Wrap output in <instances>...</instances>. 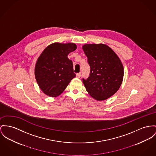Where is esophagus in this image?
I'll return each instance as SVG.
<instances>
[{"label":"esophagus","instance_id":"34e87169","mask_svg":"<svg viewBox=\"0 0 156 156\" xmlns=\"http://www.w3.org/2000/svg\"><path fill=\"white\" fill-rule=\"evenodd\" d=\"M81 77V73H77L76 74V77L80 78Z\"/></svg>","mask_w":156,"mask_h":156}]
</instances>
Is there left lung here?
Listing matches in <instances>:
<instances>
[{"mask_svg":"<svg viewBox=\"0 0 156 156\" xmlns=\"http://www.w3.org/2000/svg\"><path fill=\"white\" fill-rule=\"evenodd\" d=\"M83 50L90 66L89 77L82 79L86 90L97 101L110 98L122 82V62L114 51L105 44H86Z\"/></svg>","mask_w":156,"mask_h":156,"instance_id":"8db88e82","label":"left lung"}]
</instances>
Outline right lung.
I'll return each mask as SVG.
<instances>
[{"label": "right lung", "mask_w": 156, "mask_h": 156, "mask_svg": "<svg viewBox=\"0 0 156 156\" xmlns=\"http://www.w3.org/2000/svg\"><path fill=\"white\" fill-rule=\"evenodd\" d=\"M75 44L54 43L42 52L35 65V75L42 92L51 97L59 96L76 77L73 62L67 57L76 50Z\"/></svg>", "instance_id": "obj_1"}]
</instances>
